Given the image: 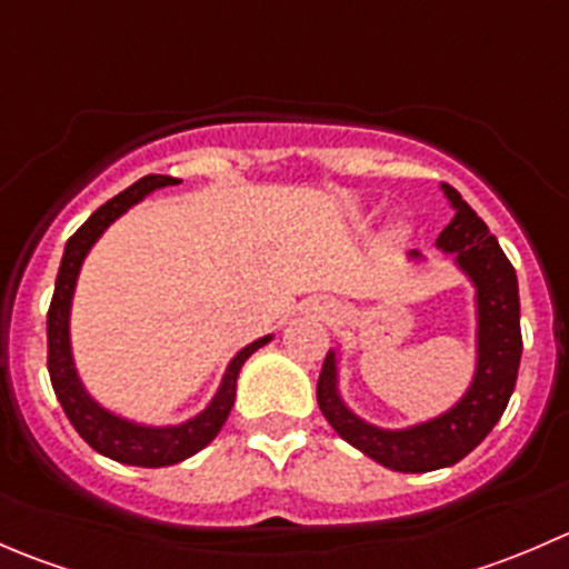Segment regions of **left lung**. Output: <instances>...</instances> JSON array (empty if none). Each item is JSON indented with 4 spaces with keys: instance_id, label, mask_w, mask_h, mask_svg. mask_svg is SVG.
<instances>
[{
    "instance_id": "8db88e82",
    "label": "left lung",
    "mask_w": 569,
    "mask_h": 569,
    "mask_svg": "<svg viewBox=\"0 0 569 569\" xmlns=\"http://www.w3.org/2000/svg\"><path fill=\"white\" fill-rule=\"evenodd\" d=\"M443 192L457 214L438 237V248L455 252L462 272L473 280L479 311V360L468 393L443 416L391 432L360 421L343 405L338 396L336 352H327L317 382V401L330 427L366 457L401 473H427L468 457L507 410L523 355L515 267L503 256L485 220L465 203L462 194L449 183H443ZM410 256L418 252L412 250Z\"/></svg>"
}]
</instances>
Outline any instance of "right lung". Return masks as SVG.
I'll list each match as a JSON object with an SVG mask.
<instances>
[{"label":"right lung","instance_id":"obj_1","mask_svg":"<svg viewBox=\"0 0 569 569\" xmlns=\"http://www.w3.org/2000/svg\"><path fill=\"white\" fill-rule=\"evenodd\" d=\"M178 183L170 176H146L140 181L131 183L129 189H123L120 194H114L112 200H107L104 206L93 211L88 217L82 228L68 239L66 252H62L60 272H57L54 283V297H51L49 317H46V336H49V366L51 388H54L57 399H60L62 410H66L68 421L73 423L82 440L88 446H93L99 455L109 457V460H118L126 465H140V468H164V465H176L187 457L198 455L200 449L211 443L217 438V432L226 423L228 412H231L233 399H237V377L239 369L244 366V360L250 358L256 349H261L263 343L272 336H263L258 341L248 343L237 358L228 366L226 377H222V386L217 391L211 405L206 407L200 416H194L192 421L178 423V427H142V423H131L126 418L112 416L101 405H96L84 391L82 380L77 377L71 358V338H68V317H71V297L77 289L79 269H82L84 256L93 248L96 239L107 231L109 222L118 220L123 211H129L131 206L140 203L146 194H151L159 187H173Z\"/></svg>","mask_w":569,"mask_h":569}]
</instances>
